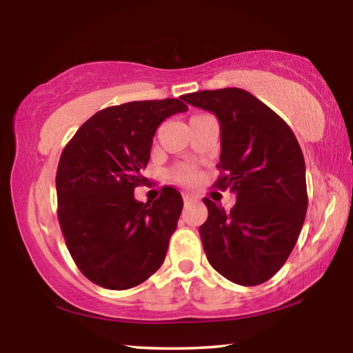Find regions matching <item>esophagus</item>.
Segmentation results:
<instances>
[{
  "instance_id": "1",
  "label": "esophagus",
  "mask_w": 353,
  "mask_h": 353,
  "mask_svg": "<svg viewBox=\"0 0 353 353\" xmlns=\"http://www.w3.org/2000/svg\"><path fill=\"white\" fill-rule=\"evenodd\" d=\"M196 201V196L191 193H183V202L185 204H191V202Z\"/></svg>"
}]
</instances>
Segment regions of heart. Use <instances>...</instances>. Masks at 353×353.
Wrapping results in <instances>:
<instances>
[{"label":"heart","mask_w":353,"mask_h":353,"mask_svg":"<svg viewBox=\"0 0 353 353\" xmlns=\"http://www.w3.org/2000/svg\"><path fill=\"white\" fill-rule=\"evenodd\" d=\"M170 177L179 183L190 185L196 181V168L190 163H179L170 170Z\"/></svg>","instance_id":"b5f03b06"}]
</instances>
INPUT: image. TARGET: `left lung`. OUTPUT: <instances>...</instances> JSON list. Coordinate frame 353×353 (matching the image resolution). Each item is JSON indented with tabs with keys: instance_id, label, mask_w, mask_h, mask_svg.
Returning <instances> with one entry per match:
<instances>
[{
	"instance_id": "obj_1",
	"label": "left lung",
	"mask_w": 353,
	"mask_h": 353,
	"mask_svg": "<svg viewBox=\"0 0 353 353\" xmlns=\"http://www.w3.org/2000/svg\"><path fill=\"white\" fill-rule=\"evenodd\" d=\"M216 115L221 174L214 187L236 193L230 212L204 198L208 218L199 227L207 260L243 286L270 280L288 260L308 207L305 162L288 124L243 88L183 94Z\"/></svg>"
}]
</instances>
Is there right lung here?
I'll return each instance as SVG.
<instances>
[{
	"label": "right lung",
	"mask_w": 353,
	"mask_h": 353,
	"mask_svg": "<svg viewBox=\"0 0 353 353\" xmlns=\"http://www.w3.org/2000/svg\"><path fill=\"white\" fill-rule=\"evenodd\" d=\"M182 97L112 105L87 119L63 148L56 174L57 218L79 271L107 290H129L162 266L183 201L163 187L139 202L141 170L159 124L187 112Z\"/></svg>",
	"instance_id": "add662e5"
}]
</instances>
